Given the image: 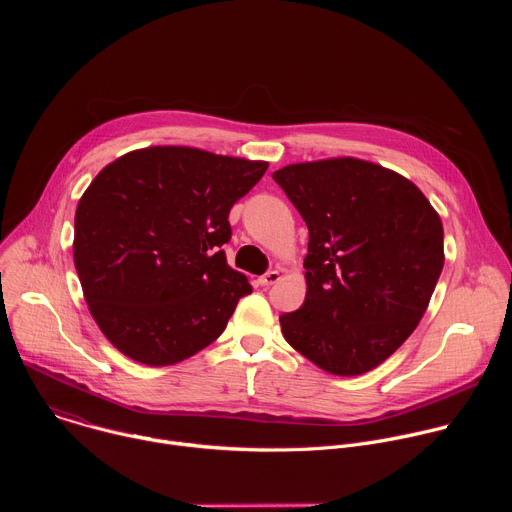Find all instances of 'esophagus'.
Instances as JSON below:
<instances>
[{
  "mask_svg": "<svg viewBox=\"0 0 512 512\" xmlns=\"http://www.w3.org/2000/svg\"><path fill=\"white\" fill-rule=\"evenodd\" d=\"M279 279H281V273H279L277 269H271V271H267L265 275H261V277H259V283H261V285H267V287H269V285L277 283Z\"/></svg>",
  "mask_w": 512,
  "mask_h": 512,
  "instance_id": "1",
  "label": "esophagus"
}]
</instances>
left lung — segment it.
I'll list each match as a JSON object with an SVG mask.
<instances>
[{
  "mask_svg": "<svg viewBox=\"0 0 512 512\" xmlns=\"http://www.w3.org/2000/svg\"><path fill=\"white\" fill-rule=\"evenodd\" d=\"M308 225L306 300L283 338L340 377L369 373L417 328L444 269V227L423 192L356 158L273 172Z\"/></svg>",
  "mask_w": 512,
  "mask_h": 512,
  "instance_id": "8db88e82",
  "label": "left lung"
}]
</instances>
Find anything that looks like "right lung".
I'll use <instances>...</instances> for the list:
<instances>
[{"label": "right lung", "mask_w": 512, "mask_h": 512, "mask_svg": "<svg viewBox=\"0 0 512 512\" xmlns=\"http://www.w3.org/2000/svg\"><path fill=\"white\" fill-rule=\"evenodd\" d=\"M267 162L180 145L129 152L79 200L75 267L89 310L125 356L166 367L227 328L247 277L229 267V212Z\"/></svg>", "instance_id": "1"}]
</instances>
